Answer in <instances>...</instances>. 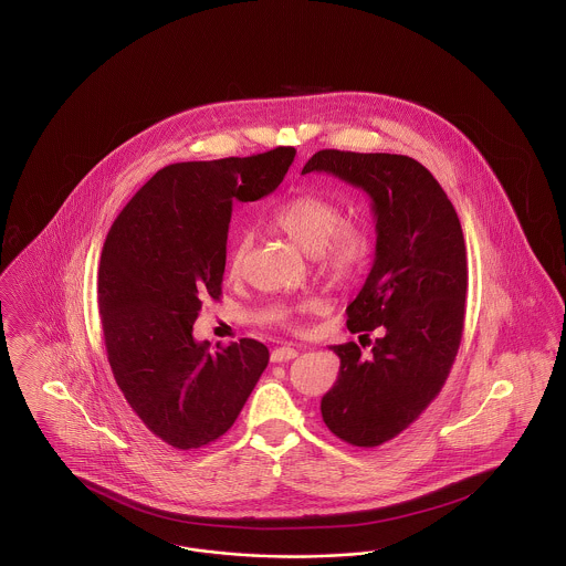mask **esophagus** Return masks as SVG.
Segmentation results:
<instances>
[{
  "label": "esophagus",
  "instance_id": "34e87169",
  "mask_svg": "<svg viewBox=\"0 0 566 566\" xmlns=\"http://www.w3.org/2000/svg\"><path fill=\"white\" fill-rule=\"evenodd\" d=\"M296 354H298V352H296L295 348H289V346L275 348V350L271 352V360H273V363H286V360L296 358Z\"/></svg>",
  "mask_w": 566,
  "mask_h": 566
}]
</instances>
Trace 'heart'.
<instances>
[{
    "label": "heart",
    "mask_w": 566,
    "mask_h": 566,
    "mask_svg": "<svg viewBox=\"0 0 566 566\" xmlns=\"http://www.w3.org/2000/svg\"><path fill=\"white\" fill-rule=\"evenodd\" d=\"M342 220V210L316 195H295L277 203L270 214V224L275 231L318 259L321 271L331 284L348 282L367 254L365 231ZM248 250V233L238 235L231 243L227 256V273L231 280L242 275Z\"/></svg>",
    "instance_id": "b5f03b06"
}]
</instances>
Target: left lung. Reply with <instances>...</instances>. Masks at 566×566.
I'll list each match as a JSON object with an SVG mask.
<instances>
[{
	"mask_svg": "<svg viewBox=\"0 0 566 566\" xmlns=\"http://www.w3.org/2000/svg\"><path fill=\"white\" fill-rule=\"evenodd\" d=\"M324 171L371 199L376 256L346 310L352 333L381 328L369 358L331 346L339 376L323 397L328 431L358 448L403 432L454 365L467 301V248L457 210L422 163L388 153L321 150L301 174ZM369 337V335H365Z\"/></svg>",
	"mask_w": 566,
	"mask_h": 566,
	"instance_id": "8db88e82",
	"label": "left lung"
}]
</instances>
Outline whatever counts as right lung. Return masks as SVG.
Masks as SVG:
<instances>
[{
  "label": "right lung",
  "instance_id": "obj_1",
  "mask_svg": "<svg viewBox=\"0 0 566 566\" xmlns=\"http://www.w3.org/2000/svg\"><path fill=\"white\" fill-rule=\"evenodd\" d=\"M293 146L254 157L174 163L116 216L99 261L109 367L146 429L176 450L222 437L270 363L256 339L218 352L192 337L203 301L220 298L235 201L284 180Z\"/></svg>",
  "mask_w": 566,
  "mask_h": 566
}]
</instances>
